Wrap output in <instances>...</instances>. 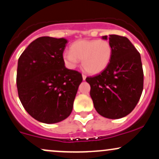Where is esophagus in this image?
I'll return each instance as SVG.
<instances>
[{
  "mask_svg": "<svg viewBox=\"0 0 159 159\" xmlns=\"http://www.w3.org/2000/svg\"><path fill=\"white\" fill-rule=\"evenodd\" d=\"M82 78H83V80H85L86 78H87V76H86V75L84 74H82Z\"/></svg>",
  "mask_w": 159,
  "mask_h": 159,
  "instance_id": "esophagus-1",
  "label": "esophagus"
}]
</instances>
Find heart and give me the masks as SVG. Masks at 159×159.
<instances>
[{
  "label": "heart",
  "mask_w": 159,
  "mask_h": 159,
  "mask_svg": "<svg viewBox=\"0 0 159 159\" xmlns=\"http://www.w3.org/2000/svg\"><path fill=\"white\" fill-rule=\"evenodd\" d=\"M112 55V47L105 39H81L70 46V52H66L63 57L69 68H74L78 61H81L87 72L96 74L107 67Z\"/></svg>",
  "instance_id": "b5f03b06"
}]
</instances>
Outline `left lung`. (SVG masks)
I'll return each instance as SVG.
<instances>
[{
	"label": "left lung",
	"mask_w": 159,
	"mask_h": 159,
	"mask_svg": "<svg viewBox=\"0 0 159 159\" xmlns=\"http://www.w3.org/2000/svg\"><path fill=\"white\" fill-rule=\"evenodd\" d=\"M107 39V36H102ZM112 55L100 74L87 77L94 107L100 115L120 119L130 114L143 88V72L140 53L125 36H109Z\"/></svg>",
	"instance_id": "left-lung-1"
}]
</instances>
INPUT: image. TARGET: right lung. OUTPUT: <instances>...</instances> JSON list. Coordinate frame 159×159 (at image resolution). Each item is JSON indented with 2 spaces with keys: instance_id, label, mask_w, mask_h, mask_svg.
<instances>
[{
  "instance_id": "1",
  "label": "right lung",
  "mask_w": 159,
  "mask_h": 159,
  "mask_svg": "<svg viewBox=\"0 0 159 159\" xmlns=\"http://www.w3.org/2000/svg\"><path fill=\"white\" fill-rule=\"evenodd\" d=\"M67 40L42 36L33 41L18 61V94L33 118L55 123L70 115L83 78L66 68L63 54Z\"/></svg>"
}]
</instances>
